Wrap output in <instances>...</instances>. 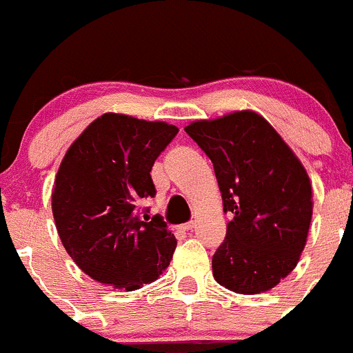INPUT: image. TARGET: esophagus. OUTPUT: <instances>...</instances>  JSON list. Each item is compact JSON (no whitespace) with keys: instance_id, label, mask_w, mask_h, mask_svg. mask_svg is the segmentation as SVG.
Returning <instances> with one entry per match:
<instances>
[{"instance_id":"1","label":"esophagus","mask_w":353,"mask_h":353,"mask_svg":"<svg viewBox=\"0 0 353 353\" xmlns=\"http://www.w3.org/2000/svg\"><path fill=\"white\" fill-rule=\"evenodd\" d=\"M192 228H194V221L185 223V225H180V226H178V230H181V232H190Z\"/></svg>"}]
</instances>
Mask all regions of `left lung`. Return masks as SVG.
<instances>
[{
  "instance_id": "1",
  "label": "left lung",
  "mask_w": 353,
  "mask_h": 353,
  "mask_svg": "<svg viewBox=\"0 0 353 353\" xmlns=\"http://www.w3.org/2000/svg\"><path fill=\"white\" fill-rule=\"evenodd\" d=\"M214 166L223 211L233 218L212 256V276L235 294L276 287L295 270L312 219L305 168L270 121L233 111L185 127Z\"/></svg>"
}]
</instances>
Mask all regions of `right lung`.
I'll list each match as a JSON object with an SVG mask.
<instances>
[{
	"label": "right lung",
	"instance_id": "add662e5",
	"mask_svg": "<svg viewBox=\"0 0 353 353\" xmlns=\"http://www.w3.org/2000/svg\"><path fill=\"white\" fill-rule=\"evenodd\" d=\"M176 134L165 121L104 113L66 151L51 208L63 247L92 280L132 292L170 266L175 236L139 208L156 194L152 165Z\"/></svg>",
	"mask_w": 353,
	"mask_h": 353
}]
</instances>
